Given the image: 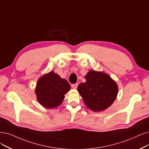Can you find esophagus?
Segmentation results:
<instances>
[{
  "label": "esophagus",
  "mask_w": 149,
  "mask_h": 149,
  "mask_svg": "<svg viewBox=\"0 0 149 149\" xmlns=\"http://www.w3.org/2000/svg\"><path fill=\"white\" fill-rule=\"evenodd\" d=\"M78 83H76V84H71V87H72L73 88H76L77 87H78Z\"/></svg>",
  "instance_id": "esophagus-1"
}]
</instances>
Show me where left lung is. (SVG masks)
<instances>
[{
	"label": "left lung",
	"instance_id": "8db88e82",
	"mask_svg": "<svg viewBox=\"0 0 149 149\" xmlns=\"http://www.w3.org/2000/svg\"><path fill=\"white\" fill-rule=\"evenodd\" d=\"M85 78L86 81L81 83L77 90L87 108L95 112L109 108L118 93L116 83L107 74L93 70Z\"/></svg>",
	"mask_w": 149,
	"mask_h": 149
}]
</instances>
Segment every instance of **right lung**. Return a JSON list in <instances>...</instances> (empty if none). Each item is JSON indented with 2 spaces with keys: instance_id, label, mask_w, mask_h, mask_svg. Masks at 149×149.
<instances>
[{
  "instance_id": "1",
  "label": "right lung",
  "mask_w": 149,
  "mask_h": 149,
  "mask_svg": "<svg viewBox=\"0 0 149 149\" xmlns=\"http://www.w3.org/2000/svg\"><path fill=\"white\" fill-rule=\"evenodd\" d=\"M70 89V86L67 80L51 71L38 79L35 93L41 105L46 108H53L61 104L65 94Z\"/></svg>"
}]
</instances>
